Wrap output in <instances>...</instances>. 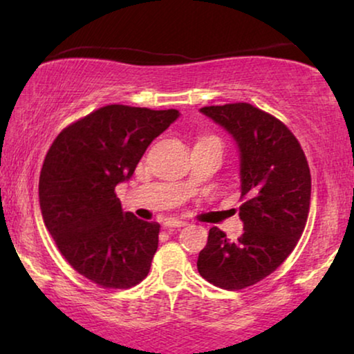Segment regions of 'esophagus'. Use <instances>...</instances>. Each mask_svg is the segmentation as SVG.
I'll list each match as a JSON object with an SVG mask.
<instances>
[{
  "mask_svg": "<svg viewBox=\"0 0 354 354\" xmlns=\"http://www.w3.org/2000/svg\"><path fill=\"white\" fill-rule=\"evenodd\" d=\"M183 225H187V222L178 221V219H167L164 222V227H166V229H177V227H183Z\"/></svg>",
  "mask_w": 354,
  "mask_h": 354,
  "instance_id": "esophagus-1",
  "label": "esophagus"
}]
</instances>
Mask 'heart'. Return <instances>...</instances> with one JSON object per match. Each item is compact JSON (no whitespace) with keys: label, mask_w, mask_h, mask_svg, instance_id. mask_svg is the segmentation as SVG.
I'll use <instances>...</instances> for the list:
<instances>
[{"label":"heart","mask_w":354,"mask_h":354,"mask_svg":"<svg viewBox=\"0 0 354 354\" xmlns=\"http://www.w3.org/2000/svg\"><path fill=\"white\" fill-rule=\"evenodd\" d=\"M206 138H216V137H203V138H200V140H206ZM219 140V138H217Z\"/></svg>","instance_id":"obj_1"}]
</instances>
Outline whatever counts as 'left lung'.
Returning <instances> with one entry per match:
<instances>
[{"label": "left lung", "instance_id": "1", "mask_svg": "<svg viewBox=\"0 0 354 354\" xmlns=\"http://www.w3.org/2000/svg\"><path fill=\"white\" fill-rule=\"evenodd\" d=\"M240 148V219L243 235L230 241L217 227L198 256V272L224 290H243L288 258L306 227L311 174L301 145L282 120L250 103L205 106Z\"/></svg>", "mask_w": 354, "mask_h": 354}]
</instances>
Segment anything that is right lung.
Segmentation results:
<instances>
[{
	"label": "right lung",
	"mask_w": 354,
	"mask_h": 354,
	"mask_svg": "<svg viewBox=\"0 0 354 354\" xmlns=\"http://www.w3.org/2000/svg\"><path fill=\"white\" fill-rule=\"evenodd\" d=\"M177 118V109L108 104L62 129L48 149L43 222L67 263L100 287H135L149 272L161 225L124 212L115 185Z\"/></svg>",
	"instance_id": "right-lung-1"
}]
</instances>
